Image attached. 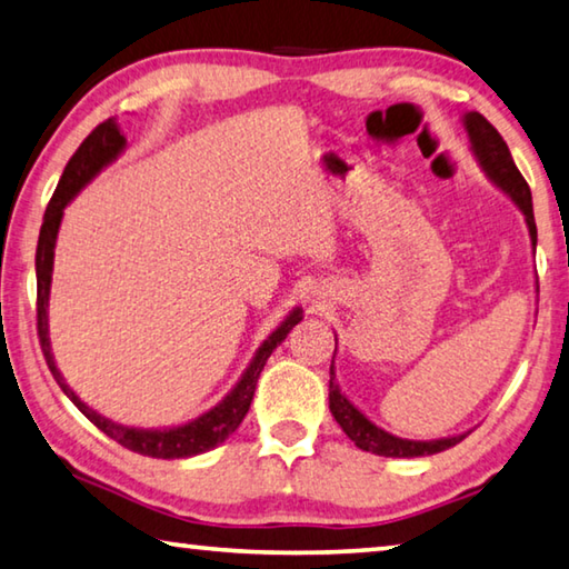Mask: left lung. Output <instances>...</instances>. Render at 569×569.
Masks as SVG:
<instances>
[{"mask_svg":"<svg viewBox=\"0 0 569 569\" xmlns=\"http://www.w3.org/2000/svg\"><path fill=\"white\" fill-rule=\"evenodd\" d=\"M465 130L469 134V146L475 158L479 162V168L485 170V176L495 182V186L507 192L512 198V203L522 210L525 223L529 230V240H532V250L537 248V226H535V213H532V192H529L527 180L522 178V172L517 170L512 152H509L507 142L502 140L492 124L487 122L485 114L479 112H467L465 118ZM336 356V351H333ZM329 409L333 413V419L339 421V427L346 431L356 447L363 451H371V455L379 457H429V455H439L449 447L459 445L469 431L465 435H455V437H441V439H427V441H417V439H401L389 435L387 429H381L373 423L363 411H359L353 403L346 399V393L339 389L336 383V371H333V361H331V381H329Z\"/></svg>","mask_w":569,"mask_h":569,"instance_id":"1","label":"left lung"}]
</instances>
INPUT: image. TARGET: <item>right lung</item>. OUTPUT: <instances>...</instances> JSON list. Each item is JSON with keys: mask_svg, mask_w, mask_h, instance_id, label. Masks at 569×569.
Returning <instances> with one entry per match:
<instances>
[{"mask_svg": "<svg viewBox=\"0 0 569 569\" xmlns=\"http://www.w3.org/2000/svg\"><path fill=\"white\" fill-rule=\"evenodd\" d=\"M124 148H128V140H124V134L120 132V124L114 122V118H110V120L100 122L98 128H94L88 138H84L82 146L77 148L70 162H67V168L60 178V186H57L50 206H47V210H44L40 240H37V258H34V266H37V333H40L44 361H47V366H50L54 381L60 383V389L67 393V397H70L74 407L80 409L84 417H88L94 427L102 431V435H108L124 449L138 451V455H142V457L186 459V457L203 455V451H210L218 445H223V441L240 427V421H243V417L250 409V401H253L256 383H258V377H261L268 356L273 353L276 346H281V341H286V336L291 333L293 326L303 319V311L301 308H293V311L286 316L281 326H278V329L268 336L261 346H258V351L253 359H250L248 369L243 371V377H240L236 387L226 393L223 401H218L210 411L200 413L198 419L180 423V427H168V429H138V427H124V423L112 421L108 417H102V413H98L94 409H90L88 403H84L70 387H67L64 377L60 373V369H57L52 346H50L47 306H50L54 246H57V233H60L64 208L70 206V200L84 186H88V182L98 176L100 170L108 168L112 160H118V156Z\"/></svg>", "mask_w": 569, "mask_h": 569, "instance_id": "right-lung-1", "label": "right lung"}]
</instances>
